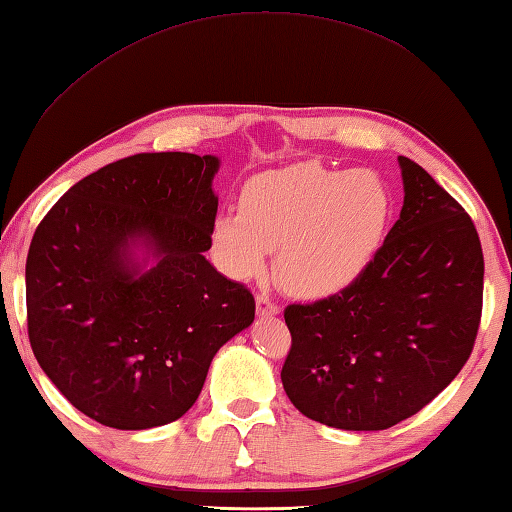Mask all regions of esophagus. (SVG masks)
Here are the masks:
<instances>
[{"instance_id":"1","label":"esophagus","mask_w":512,"mask_h":512,"mask_svg":"<svg viewBox=\"0 0 512 512\" xmlns=\"http://www.w3.org/2000/svg\"><path fill=\"white\" fill-rule=\"evenodd\" d=\"M256 311L260 318H267V316H278L280 307L276 302H271L267 296H256Z\"/></svg>"}]
</instances>
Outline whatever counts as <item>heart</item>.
<instances>
[{"label":"heart","instance_id":"b5f03b06","mask_svg":"<svg viewBox=\"0 0 512 512\" xmlns=\"http://www.w3.org/2000/svg\"><path fill=\"white\" fill-rule=\"evenodd\" d=\"M393 196L373 170H331L316 161L249 176L241 210L212 221V254L234 280H260L276 254L291 296L325 300L367 274L387 241Z\"/></svg>","mask_w":512,"mask_h":512}]
</instances>
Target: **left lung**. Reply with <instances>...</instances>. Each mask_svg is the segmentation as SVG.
Wrapping results in <instances>:
<instances>
[{"label": "left lung", "mask_w": 512, "mask_h": 512, "mask_svg": "<svg viewBox=\"0 0 512 512\" xmlns=\"http://www.w3.org/2000/svg\"><path fill=\"white\" fill-rule=\"evenodd\" d=\"M400 218L356 285L289 305L287 398L309 420L384 431L424 409L471 356L484 256L462 205L406 156Z\"/></svg>", "instance_id": "left-lung-1"}]
</instances>
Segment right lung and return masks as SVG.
<instances>
[{"instance_id": "right-lung-1", "label": "right lung", "mask_w": 512, "mask_h": 512, "mask_svg": "<svg viewBox=\"0 0 512 512\" xmlns=\"http://www.w3.org/2000/svg\"><path fill=\"white\" fill-rule=\"evenodd\" d=\"M214 154H134L92 172L39 223L26 260L39 367L121 431L192 409L216 351L254 322V296L205 258Z\"/></svg>"}]
</instances>
